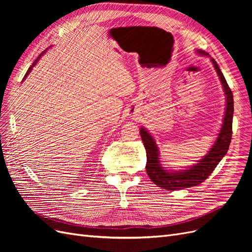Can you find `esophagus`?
Returning <instances> with one entry per match:
<instances>
[{"label":"esophagus","instance_id":"esophagus-1","mask_svg":"<svg viewBox=\"0 0 252 252\" xmlns=\"http://www.w3.org/2000/svg\"><path fill=\"white\" fill-rule=\"evenodd\" d=\"M138 113H139V112H138V110H136V108H131V109H130V116H131V117L136 118V116H139Z\"/></svg>","mask_w":252,"mask_h":252}]
</instances>
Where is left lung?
Segmentation results:
<instances>
[{
    "mask_svg": "<svg viewBox=\"0 0 252 252\" xmlns=\"http://www.w3.org/2000/svg\"><path fill=\"white\" fill-rule=\"evenodd\" d=\"M197 53L202 56H207L203 50H196ZM213 67L219 75L220 81L222 83L224 93L226 95V109L223 119V124L218 134V138L209 149L208 154L203 157L202 159L187 169L183 170H167L159 161V154L158 145L152 136L146 129L141 128L140 134L144 143V147L146 149L147 163L146 171L150 180L158 187L167 190H179L183 188H188L201 184L207 179L215 170L220 159L227 154L228 148L231 142L232 136V117H233V94L232 91L228 86V84L224 78V75L219 68L217 62L211 59Z\"/></svg>",
    "mask_w": 252,
    "mask_h": 252,
    "instance_id": "1",
    "label": "left lung"
}]
</instances>
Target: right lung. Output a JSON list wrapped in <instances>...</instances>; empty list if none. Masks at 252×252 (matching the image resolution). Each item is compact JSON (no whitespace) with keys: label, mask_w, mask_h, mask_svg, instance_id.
<instances>
[{"label":"right lung","mask_w":252,"mask_h":252,"mask_svg":"<svg viewBox=\"0 0 252 252\" xmlns=\"http://www.w3.org/2000/svg\"><path fill=\"white\" fill-rule=\"evenodd\" d=\"M45 51H46V50H45ZM45 51H43V52L41 53V55H40L39 57H37V58H36V60H35V61H34V62L32 63V66H30V67L28 68V70H27V72H26V74H25V77H24V79H23V81H24V80L26 79V77H27V75H28V74L30 73V71H32V67H33V66H34V65H35V64L37 63V61H39V60L41 59V57H42V56L44 55V53H45Z\"/></svg>","instance_id":"right-lung-1"}]
</instances>
